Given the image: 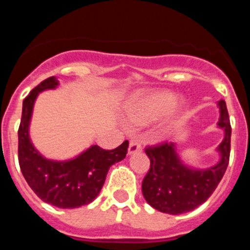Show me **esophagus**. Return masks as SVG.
Segmentation results:
<instances>
[{"label": "esophagus", "mask_w": 250, "mask_h": 250, "mask_svg": "<svg viewBox=\"0 0 250 250\" xmlns=\"http://www.w3.org/2000/svg\"><path fill=\"white\" fill-rule=\"evenodd\" d=\"M141 151V144L136 140H131L129 144V149H127V154L129 155H134L136 152Z\"/></svg>", "instance_id": "esophagus-1"}]
</instances>
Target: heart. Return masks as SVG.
<instances>
[{
  "label": "heart",
  "instance_id": "obj_1",
  "mask_svg": "<svg viewBox=\"0 0 250 250\" xmlns=\"http://www.w3.org/2000/svg\"><path fill=\"white\" fill-rule=\"evenodd\" d=\"M184 107V101L169 90L140 92L126 106V119L131 127H141L154 123L167 114L174 118Z\"/></svg>",
  "mask_w": 250,
  "mask_h": 250
}]
</instances>
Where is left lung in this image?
I'll use <instances>...</instances> for the list:
<instances>
[{
    "instance_id": "left-lung-1",
    "label": "left lung",
    "mask_w": 250,
    "mask_h": 250,
    "mask_svg": "<svg viewBox=\"0 0 250 250\" xmlns=\"http://www.w3.org/2000/svg\"><path fill=\"white\" fill-rule=\"evenodd\" d=\"M216 106L219 109L216 126L224 131V138L215 149L219 160L214 165L190 167L179 154L176 143L145 150L150 169L141 190L147 204L156 210L171 215L194 210L207 202L222 180L229 163L231 127L225 101H218Z\"/></svg>"
}]
</instances>
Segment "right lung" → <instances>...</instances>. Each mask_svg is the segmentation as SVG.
I'll use <instances>...</instances> for the list:
<instances>
[{
	"instance_id": "1",
	"label": "right lung",
	"mask_w": 250,
	"mask_h": 250,
	"mask_svg": "<svg viewBox=\"0 0 250 250\" xmlns=\"http://www.w3.org/2000/svg\"><path fill=\"white\" fill-rule=\"evenodd\" d=\"M59 85L57 77H48L23 100L19 129V163L26 182L40 199L54 207L74 209L90 204L100 194L110 167L125 159L129 143L124 141L114 150L91 145L66 160L43 156L31 140V119L37 96L57 89Z\"/></svg>"
}]
</instances>
